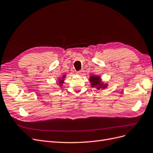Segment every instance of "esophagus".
Listing matches in <instances>:
<instances>
[{"mask_svg":"<svg viewBox=\"0 0 153 153\" xmlns=\"http://www.w3.org/2000/svg\"><path fill=\"white\" fill-rule=\"evenodd\" d=\"M84 71L82 70V71H78L76 74H77V75H78V76H84Z\"/></svg>","mask_w":153,"mask_h":153,"instance_id":"esophagus-1","label":"esophagus"}]
</instances>
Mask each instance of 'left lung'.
<instances>
[{
    "mask_svg": "<svg viewBox=\"0 0 153 153\" xmlns=\"http://www.w3.org/2000/svg\"><path fill=\"white\" fill-rule=\"evenodd\" d=\"M90 85L91 88H95L97 89H104L108 87V82H104L99 76H90Z\"/></svg>",
    "mask_w": 153,
    "mask_h": 153,
    "instance_id": "1",
    "label": "left lung"
}]
</instances>
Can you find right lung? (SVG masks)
<instances>
[{
	"instance_id": "right-lung-1",
	"label": "right lung",
	"mask_w": 153,
	"mask_h": 153,
	"mask_svg": "<svg viewBox=\"0 0 153 153\" xmlns=\"http://www.w3.org/2000/svg\"><path fill=\"white\" fill-rule=\"evenodd\" d=\"M66 76H67V74L62 75L60 77H59L58 80L56 81V84H57L60 88H62V86H63V84L64 83V80H65V78Z\"/></svg>"
}]
</instances>
